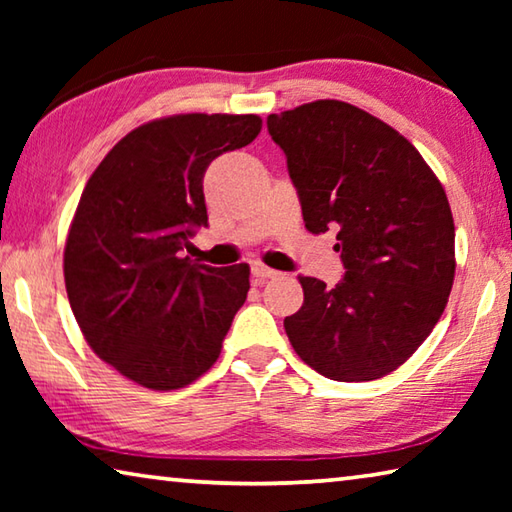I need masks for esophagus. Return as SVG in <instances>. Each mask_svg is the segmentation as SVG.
Segmentation results:
<instances>
[{"label":"esophagus","instance_id":"34e87169","mask_svg":"<svg viewBox=\"0 0 512 512\" xmlns=\"http://www.w3.org/2000/svg\"><path fill=\"white\" fill-rule=\"evenodd\" d=\"M250 271H253L255 284H264L266 280H271V277H277V271H273V268L264 266L262 262H253V266H250Z\"/></svg>","mask_w":512,"mask_h":512}]
</instances>
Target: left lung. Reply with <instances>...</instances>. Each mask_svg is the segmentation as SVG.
<instances>
[{"label": "left lung", "instance_id": "8db88e82", "mask_svg": "<svg viewBox=\"0 0 512 512\" xmlns=\"http://www.w3.org/2000/svg\"><path fill=\"white\" fill-rule=\"evenodd\" d=\"M287 155L305 228L334 230L343 280L300 277L305 302L284 329L298 357L336 381L388 375L420 348L454 284V219L418 149L345 101L268 115Z\"/></svg>", "mask_w": 512, "mask_h": 512}]
</instances>
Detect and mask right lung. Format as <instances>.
<instances>
[{"label":"right lung","mask_w":512,"mask_h":512,"mask_svg":"<svg viewBox=\"0 0 512 512\" xmlns=\"http://www.w3.org/2000/svg\"><path fill=\"white\" fill-rule=\"evenodd\" d=\"M262 131L257 115H173L128 133L85 185L63 271L74 318L97 357L151 391H176L219 359L246 302L248 264L183 257L207 225L203 176Z\"/></svg>","instance_id":"1"}]
</instances>
